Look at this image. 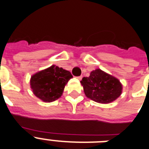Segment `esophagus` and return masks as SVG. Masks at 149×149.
I'll return each instance as SVG.
<instances>
[{
    "label": "esophagus",
    "mask_w": 149,
    "mask_h": 149,
    "mask_svg": "<svg viewBox=\"0 0 149 149\" xmlns=\"http://www.w3.org/2000/svg\"><path fill=\"white\" fill-rule=\"evenodd\" d=\"M77 78L78 79V80H81V79H82V76H79V77H77Z\"/></svg>",
    "instance_id": "obj_1"
}]
</instances>
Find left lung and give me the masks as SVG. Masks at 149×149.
<instances>
[{"instance_id":"left-lung-1","label":"left lung","mask_w":149,"mask_h":149,"mask_svg":"<svg viewBox=\"0 0 149 149\" xmlns=\"http://www.w3.org/2000/svg\"><path fill=\"white\" fill-rule=\"evenodd\" d=\"M87 98L101 104L115 101L122 94V85L113 76L97 68L81 81Z\"/></svg>"}]
</instances>
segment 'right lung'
<instances>
[{"instance_id": "add662e5", "label": "right lung", "mask_w": 149, "mask_h": 149, "mask_svg": "<svg viewBox=\"0 0 149 149\" xmlns=\"http://www.w3.org/2000/svg\"><path fill=\"white\" fill-rule=\"evenodd\" d=\"M72 77L70 72L53 65L33 74L30 78V87L39 99L52 102L61 97L65 86Z\"/></svg>"}]
</instances>
